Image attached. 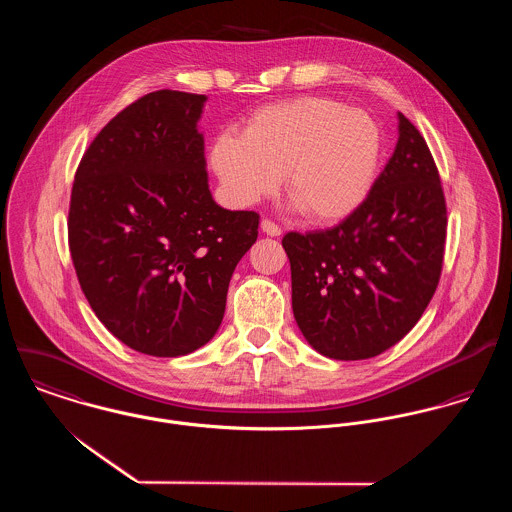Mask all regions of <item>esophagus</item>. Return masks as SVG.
Masks as SVG:
<instances>
[{
	"instance_id": "1",
	"label": "esophagus",
	"mask_w": 512,
	"mask_h": 512,
	"mask_svg": "<svg viewBox=\"0 0 512 512\" xmlns=\"http://www.w3.org/2000/svg\"><path fill=\"white\" fill-rule=\"evenodd\" d=\"M260 228H262V232H264V234H268V236H280V234H282V226H280V224H276L274 220L262 219V222H260Z\"/></svg>"
}]
</instances>
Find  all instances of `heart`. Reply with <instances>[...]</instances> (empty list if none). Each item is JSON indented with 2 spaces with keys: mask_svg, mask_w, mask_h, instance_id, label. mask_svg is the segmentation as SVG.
<instances>
[{
  "mask_svg": "<svg viewBox=\"0 0 512 512\" xmlns=\"http://www.w3.org/2000/svg\"><path fill=\"white\" fill-rule=\"evenodd\" d=\"M382 146V130L365 110L297 96L256 110L244 134H219L211 165L240 207L274 195L286 175L288 195L307 219L335 222L365 203Z\"/></svg>",
  "mask_w": 512,
  "mask_h": 512,
  "instance_id": "obj_1",
  "label": "heart"
}]
</instances>
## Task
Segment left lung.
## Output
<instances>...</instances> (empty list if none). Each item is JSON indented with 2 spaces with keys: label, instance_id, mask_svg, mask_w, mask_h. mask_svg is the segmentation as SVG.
<instances>
[{
  "label": "left lung",
  "instance_id": "left-lung-1",
  "mask_svg": "<svg viewBox=\"0 0 512 512\" xmlns=\"http://www.w3.org/2000/svg\"><path fill=\"white\" fill-rule=\"evenodd\" d=\"M445 232L436 161L398 114V144L365 203L333 228L282 240L307 343L329 359L363 361L404 339L438 288Z\"/></svg>",
  "mask_w": 512,
  "mask_h": 512
}]
</instances>
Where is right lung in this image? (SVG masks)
<instances>
[{"instance_id": "obj_1", "label": "right lung", "mask_w": 512, "mask_h": 512, "mask_svg": "<svg viewBox=\"0 0 512 512\" xmlns=\"http://www.w3.org/2000/svg\"><path fill=\"white\" fill-rule=\"evenodd\" d=\"M205 94L149 92L114 116L74 175L69 248L80 288L130 349L181 357L219 331L260 215L213 201L197 122Z\"/></svg>"}]
</instances>
